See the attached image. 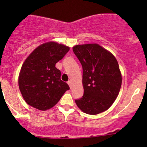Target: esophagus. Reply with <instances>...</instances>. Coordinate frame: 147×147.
<instances>
[{
  "label": "esophagus",
  "mask_w": 147,
  "mask_h": 147,
  "mask_svg": "<svg viewBox=\"0 0 147 147\" xmlns=\"http://www.w3.org/2000/svg\"><path fill=\"white\" fill-rule=\"evenodd\" d=\"M68 84L69 85V86H70V88L72 87V82H71V81H68Z\"/></svg>",
  "instance_id": "esophagus-1"
}]
</instances>
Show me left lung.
I'll return each mask as SVG.
<instances>
[{"label":"left lung","mask_w":147,"mask_h":147,"mask_svg":"<svg viewBox=\"0 0 147 147\" xmlns=\"http://www.w3.org/2000/svg\"><path fill=\"white\" fill-rule=\"evenodd\" d=\"M74 53L83 68L84 95L76 99L85 113L97 115L109 109L117 97L122 77L115 56L97 43L77 45Z\"/></svg>","instance_id":"8db88e82"}]
</instances>
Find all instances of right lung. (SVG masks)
<instances>
[{
  "mask_svg": "<svg viewBox=\"0 0 147 147\" xmlns=\"http://www.w3.org/2000/svg\"><path fill=\"white\" fill-rule=\"evenodd\" d=\"M70 50L55 41L40 45L26 58L18 75V86L25 102L40 111L51 109L70 87L61 80L55 65Z\"/></svg>",
  "mask_w": 147,
  "mask_h": 147,
  "instance_id": "1",
  "label": "right lung"
}]
</instances>
